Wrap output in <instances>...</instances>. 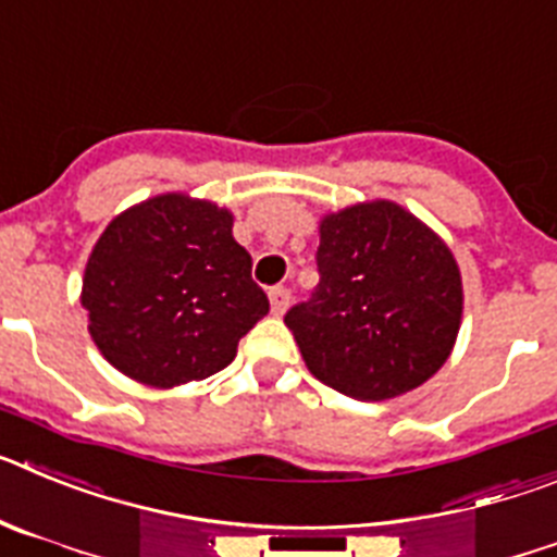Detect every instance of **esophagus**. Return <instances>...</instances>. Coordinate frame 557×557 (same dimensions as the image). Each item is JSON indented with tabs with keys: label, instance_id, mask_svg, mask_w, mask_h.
Here are the masks:
<instances>
[{
	"label": "esophagus",
	"instance_id": "obj_1",
	"mask_svg": "<svg viewBox=\"0 0 557 557\" xmlns=\"http://www.w3.org/2000/svg\"><path fill=\"white\" fill-rule=\"evenodd\" d=\"M270 307L275 314H284L289 307V289L287 287H273L270 289Z\"/></svg>",
	"mask_w": 557,
	"mask_h": 557
}]
</instances>
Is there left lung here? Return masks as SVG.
<instances>
[{"instance_id":"left-lung-1","label":"left lung","mask_w":557,"mask_h":557,"mask_svg":"<svg viewBox=\"0 0 557 557\" xmlns=\"http://www.w3.org/2000/svg\"><path fill=\"white\" fill-rule=\"evenodd\" d=\"M318 228L321 284L284 318L309 373L359 401L424 385L449 359L462 321L449 245L393 200L346 206Z\"/></svg>"}]
</instances>
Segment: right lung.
I'll use <instances>...</instances> for the list:
<instances>
[{"mask_svg": "<svg viewBox=\"0 0 557 557\" xmlns=\"http://www.w3.org/2000/svg\"><path fill=\"white\" fill-rule=\"evenodd\" d=\"M231 228L228 209L186 191L141 200L106 225L81 304L116 371L170 391L231 366L239 339L270 309Z\"/></svg>", "mask_w": 557, "mask_h": 557, "instance_id": "1", "label": "right lung"}]
</instances>
